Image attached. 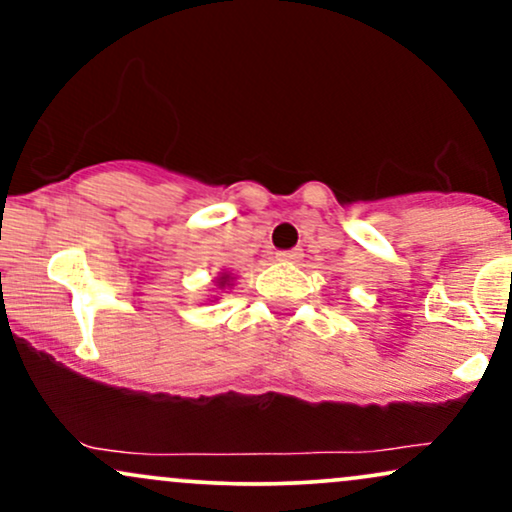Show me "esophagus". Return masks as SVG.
Segmentation results:
<instances>
[{"instance_id": "34e87169", "label": "esophagus", "mask_w": 512, "mask_h": 512, "mask_svg": "<svg viewBox=\"0 0 512 512\" xmlns=\"http://www.w3.org/2000/svg\"><path fill=\"white\" fill-rule=\"evenodd\" d=\"M303 257V250L301 248H293V250H279L276 252V260L281 262H298Z\"/></svg>"}]
</instances>
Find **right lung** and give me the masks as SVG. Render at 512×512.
I'll return each mask as SVG.
<instances>
[{
	"instance_id": "right-lung-1",
	"label": "right lung",
	"mask_w": 512,
	"mask_h": 512,
	"mask_svg": "<svg viewBox=\"0 0 512 512\" xmlns=\"http://www.w3.org/2000/svg\"><path fill=\"white\" fill-rule=\"evenodd\" d=\"M228 281H231V274L223 272V274L219 276V281H216V284H219V289H223V286H228Z\"/></svg>"
}]
</instances>
